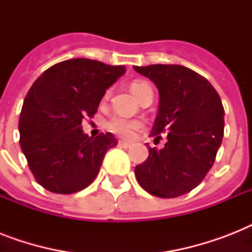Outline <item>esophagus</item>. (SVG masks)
I'll return each mask as SVG.
<instances>
[{
	"label": "esophagus",
	"instance_id": "34e87169",
	"mask_svg": "<svg viewBox=\"0 0 252 252\" xmlns=\"http://www.w3.org/2000/svg\"><path fill=\"white\" fill-rule=\"evenodd\" d=\"M119 146H122V148H130L132 144L128 141H119Z\"/></svg>",
	"mask_w": 252,
	"mask_h": 252
}]
</instances>
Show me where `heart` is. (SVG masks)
<instances>
[{
	"instance_id": "heart-1",
	"label": "heart",
	"mask_w": 252,
	"mask_h": 252,
	"mask_svg": "<svg viewBox=\"0 0 252 252\" xmlns=\"http://www.w3.org/2000/svg\"><path fill=\"white\" fill-rule=\"evenodd\" d=\"M150 89V86L145 82H133L130 85V90L136 96L141 94L142 91ZM106 96H108V93H107ZM141 126V122L138 120H133V119H126L123 116H115L107 123V128L112 132V133L118 134L120 137L129 138L132 137L134 130H137L138 128Z\"/></svg>"
}]
</instances>
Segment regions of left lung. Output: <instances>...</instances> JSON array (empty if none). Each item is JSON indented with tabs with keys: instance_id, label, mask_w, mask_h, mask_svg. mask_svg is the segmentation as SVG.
I'll return each mask as SVG.
<instances>
[{
	"instance_id": "8db88e82",
	"label": "left lung",
	"mask_w": 252,
	"mask_h": 252,
	"mask_svg": "<svg viewBox=\"0 0 252 252\" xmlns=\"http://www.w3.org/2000/svg\"><path fill=\"white\" fill-rule=\"evenodd\" d=\"M133 69L154 82L159 94L152 136L167 133L165 148H149L134 175L152 195L178 197L197 187L215 163L223 137L222 102L207 78L183 65Z\"/></svg>"
}]
</instances>
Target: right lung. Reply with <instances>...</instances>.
Here are the masks:
<instances>
[{
    "instance_id": "1",
    "label": "right lung",
    "mask_w": 252,
    "mask_h": 252,
    "mask_svg": "<svg viewBox=\"0 0 252 252\" xmlns=\"http://www.w3.org/2000/svg\"><path fill=\"white\" fill-rule=\"evenodd\" d=\"M123 65L70 59L37 78L19 116L21 148L37 183L55 193H74L98 175L104 154L118 145L112 133L89 137L84 118H93Z\"/></svg>"
}]
</instances>
